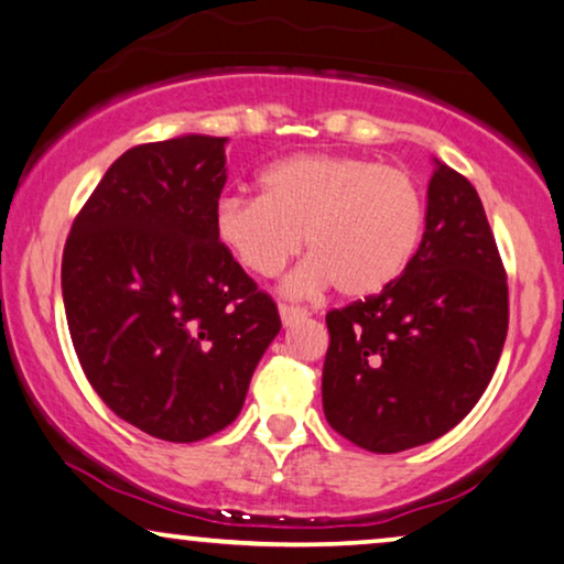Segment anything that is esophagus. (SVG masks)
I'll return each instance as SVG.
<instances>
[{
    "label": "esophagus",
    "instance_id": "1",
    "mask_svg": "<svg viewBox=\"0 0 564 564\" xmlns=\"http://www.w3.org/2000/svg\"><path fill=\"white\" fill-rule=\"evenodd\" d=\"M279 314H281L283 327H291V324H296V322H301V319H306V308H301V306L281 304V306H279Z\"/></svg>",
    "mask_w": 564,
    "mask_h": 564
}]
</instances>
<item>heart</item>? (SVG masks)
Segmentation results:
<instances>
[{
    "instance_id": "b5f03b06",
    "label": "heart",
    "mask_w": 564,
    "mask_h": 564,
    "mask_svg": "<svg viewBox=\"0 0 564 564\" xmlns=\"http://www.w3.org/2000/svg\"><path fill=\"white\" fill-rule=\"evenodd\" d=\"M424 199L406 171L358 155H293L260 173V196H221L214 235L258 279L279 275L301 237L312 258L285 291L335 283L365 299L395 283L422 242Z\"/></svg>"
}]
</instances>
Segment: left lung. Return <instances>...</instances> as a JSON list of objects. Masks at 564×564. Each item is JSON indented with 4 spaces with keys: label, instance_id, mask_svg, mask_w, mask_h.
<instances>
[{
    "label": "left lung",
    "instance_id": "obj_1",
    "mask_svg": "<svg viewBox=\"0 0 564 564\" xmlns=\"http://www.w3.org/2000/svg\"><path fill=\"white\" fill-rule=\"evenodd\" d=\"M422 245L376 296L327 314L322 403L329 426L391 455L470 414L501 358L509 285L480 196L434 161Z\"/></svg>",
    "mask_w": 564,
    "mask_h": 564
}]
</instances>
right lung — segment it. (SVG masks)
Segmentation results:
<instances>
[{
  "mask_svg": "<svg viewBox=\"0 0 564 564\" xmlns=\"http://www.w3.org/2000/svg\"><path fill=\"white\" fill-rule=\"evenodd\" d=\"M227 138L130 148L63 248V306L99 399L150 437L199 442L240 414L281 332L273 299L214 235Z\"/></svg>",
  "mask_w": 564,
  "mask_h": 564,
  "instance_id": "obj_1",
  "label": "right lung"
}]
</instances>
